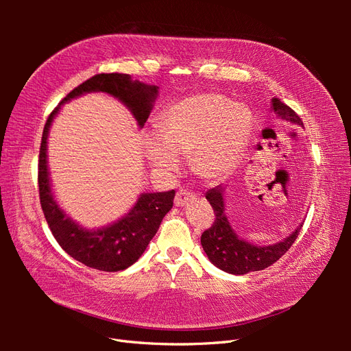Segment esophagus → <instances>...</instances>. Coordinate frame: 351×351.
<instances>
[{"mask_svg":"<svg viewBox=\"0 0 351 351\" xmlns=\"http://www.w3.org/2000/svg\"><path fill=\"white\" fill-rule=\"evenodd\" d=\"M193 197V193L192 192H189L187 189H180L178 192H177V195H176V197H174V204L177 205V206H183L186 202L189 200V199H192Z\"/></svg>","mask_w":351,"mask_h":351,"instance_id":"34e87169","label":"esophagus"}]
</instances>
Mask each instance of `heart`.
Listing matches in <instances>:
<instances>
[{"label": "heart", "instance_id": "heart-1", "mask_svg": "<svg viewBox=\"0 0 351 351\" xmlns=\"http://www.w3.org/2000/svg\"><path fill=\"white\" fill-rule=\"evenodd\" d=\"M158 133L145 142L146 156L155 167L176 173L178 156L190 155L193 171L212 182L239 162L247 145L250 117L222 95L202 93L171 105L158 123Z\"/></svg>", "mask_w": 351, "mask_h": 351}]
</instances>
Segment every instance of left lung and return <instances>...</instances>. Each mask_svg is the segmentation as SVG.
I'll list each match as a JSON object with an SVG mask.
<instances>
[{
	"instance_id": "obj_1",
	"label": "left lung",
	"mask_w": 351,
	"mask_h": 351,
	"mask_svg": "<svg viewBox=\"0 0 351 351\" xmlns=\"http://www.w3.org/2000/svg\"><path fill=\"white\" fill-rule=\"evenodd\" d=\"M272 108L280 119L303 125L300 117L278 98L272 99ZM222 195H224V187L221 186L210 189L206 193V199L209 200L212 209H214L215 219L208 230L202 232L200 237L202 247H204L209 261L215 267L234 275L262 271L282 258L287 250L293 246L303 226L297 228L291 236L277 244H272V246L261 247L240 240L236 236V232L231 230L224 214V197H222Z\"/></svg>"
}]
</instances>
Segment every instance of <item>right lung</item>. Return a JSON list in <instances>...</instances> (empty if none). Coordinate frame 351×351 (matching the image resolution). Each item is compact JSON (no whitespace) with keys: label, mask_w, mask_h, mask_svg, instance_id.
I'll return each instance as SVG.
<instances>
[{"label":"right lung","mask_w":351,"mask_h":351,"mask_svg":"<svg viewBox=\"0 0 351 351\" xmlns=\"http://www.w3.org/2000/svg\"><path fill=\"white\" fill-rule=\"evenodd\" d=\"M107 92L125 104L136 117L139 125H143L152 110L156 98V86H149L139 80H132L129 74L101 73L95 74L86 82L74 88L61 101L64 104L86 92ZM58 107L52 111L42 133L38 161V184L40 206L49 226L52 236L56 237L61 249L71 258L86 265L89 268L105 272H117L129 268L147 247L156 234L162 218L173 208L176 196L174 190L164 193H143L133 209L120 221L107 228L86 231L80 228L62 212L52 197L48 167H47V137L52 119Z\"/></svg>","instance_id":"obj_1"}]
</instances>
